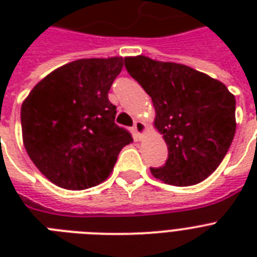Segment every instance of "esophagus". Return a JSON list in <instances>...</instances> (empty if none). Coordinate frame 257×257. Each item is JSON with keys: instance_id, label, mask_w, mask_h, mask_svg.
<instances>
[{"instance_id": "1", "label": "esophagus", "mask_w": 257, "mask_h": 257, "mask_svg": "<svg viewBox=\"0 0 257 257\" xmlns=\"http://www.w3.org/2000/svg\"><path fill=\"white\" fill-rule=\"evenodd\" d=\"M133 131H135V133H136L137 136L141 139V137H143V135L147 132V124L140 120L136 121V122H135V125H133Z\"/></svg>"}]
</instances>
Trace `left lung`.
<instances>
[{"label":"left lung","mask_w":257,"mask_h":257,"mask_svg":"<svg viewBox=\"0 0 257 257\" xmlns=\"http://www.w3.org/2000/svg\"><path fill=\"white\" fill-rule=\"evenodd\" d=\"M128 73L152 98L155 126L168 145V159L151 168L176 187L201 183L213 173L236 132V100L219 80L176 62L145 56L124 58Z\"/></svg>","instance_id":"obj_1"}]
</instances>
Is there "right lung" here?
<instances>
[{"mask_svg":"<svg viewBox=\"0 0 257 257\" xmlns=\"http://www.w3.org/2000/svg\"><path fill=\"white\" fill-rule=\"evenodd\" d=\"M122 57L82 58L53 70L21 106L22 140L30 160L58 187L81 191L108 179L133 141L114 124L108 92Z\"/></svg>","mask_w":257,"mask_h":257,"instance_id":"1","label":"right lung"}]
</instances>
